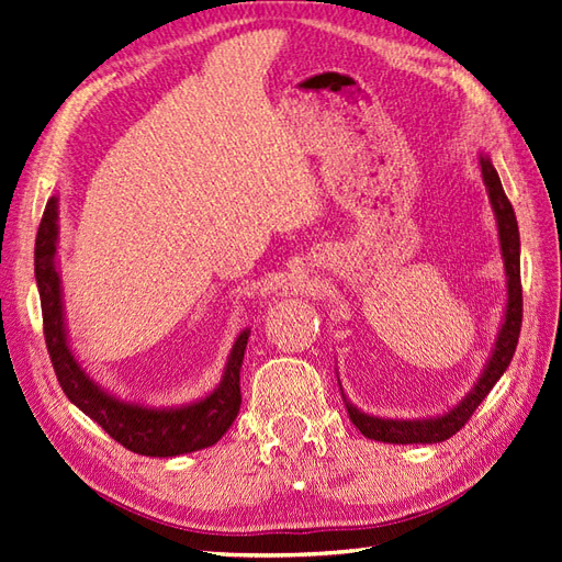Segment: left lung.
<instances>
[{
	"label": "left lung",
	"mask_w": 562,
	"mask_h": 562,
	"mask_svg": "<svg viewBox=\"0 0 562 562\" xmlns=\"http://www.w3.org/2000/svg\"><path fill=\"white\" fill-rule=\"evenodd\" d=\"M480 171H483V183L487 188V198L492 204V212L496 218V231H499V247H502V261L506 272V308L502 317V327L496 331L494 348L490 358L480 372L473 389L463 395L459 403L438 416H426V419H389V416H374L358 409L346 397L341 389L344 405L348 409L350 422L362 432L364 438L379 440V442H393V445H430L442 442L452 438L461 426L471 419V414L483 403L487 393L494 389V383L504 376L508 364L513 360V352L518 346L520 323H522V286H520V233L516 212L506 198L502 188V179L496 173L490 155H480ZM339 379V374H336ZM341 386V381H339Z\"/></svg>",
	"instance_id": "left-lung-1"
}]
</instances>
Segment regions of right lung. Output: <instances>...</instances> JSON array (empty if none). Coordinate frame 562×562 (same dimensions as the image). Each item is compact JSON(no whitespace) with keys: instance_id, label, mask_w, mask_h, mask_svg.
Instances as JSON below:
<instances>
[{"instance_id":"right-lung-1","label":"right lung","mask_w":562,"mask_h":562,"mask_svg":"<svg viewBox=\"0 0 562 562\" xmlns=\"http://www.w3.org/2000/svg\"><path fill=\"white\" fill-rule=\"evenodd\" d=\"M56 249L58 198L54 195L46 202L37 231L35 278L42 301L46 348H49L60 389L70 403L99 424L110 438H115L126 450L143 457H179L198 452L226 436V430L233 426L239 412V403H243L239 370H243L251 329L247 327L237 334L218 386L204 397L192 400V403L157 407L110 393L87 374L70 346Z\"/></svg>"}]
</instances>
